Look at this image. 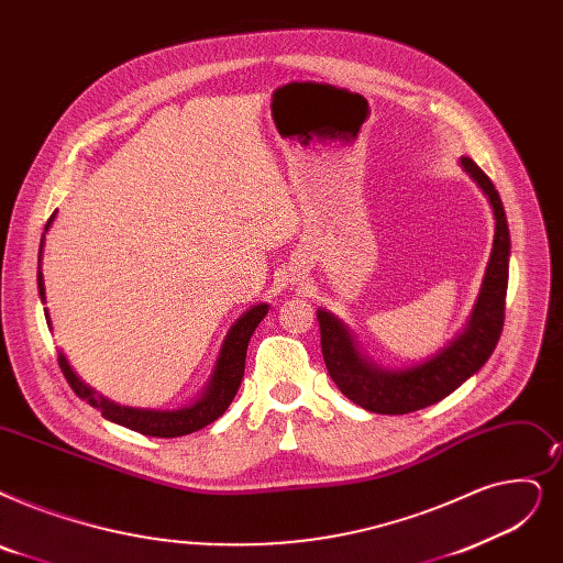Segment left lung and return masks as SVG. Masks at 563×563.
Masks as SVG:
<instances>
[{
  "label": "left lung",
  "instance_id": "obj_1",
  "mask_svg": "<svg viewBox=\"0 0 563 563\" xmlns=\"http://www.w3.org/2000/svg\"><path fill=\"white\" fill-rule=\"evenodd\" d=\"M495 213V241L487 262L481 295L467 320V327L432 358L405 371H386L365 358L350 329L327 310H317L322 333V354L335 386L358 407L375 413H409L444 400L449 394L478 373L495 352L506 310L510 234L499 192L483 169L467 156L460 158Z\"/></svg>",
  "mask_w": 563,
  "mask_h": 563
}]
</instances>
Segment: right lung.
I'll return each instance as SVG.
<instances>
[{"label": "right lung", "instance_id": "obj_1", "mask_svg": "<svg viewBox=\"0 0 563 563\" xmlns=\"http://www.w3.org/2000/svg\"><path fill=\"white\" fill-rule=\"evenodd\" d=\"M51 223H53V218L47 221L45 232H47V228H51ZM41 253H43V239H41V251H38V264H41ZM38 295H41V301L45 303V287H43L41 266H38ZM266 312H268V306L260 303L239 317L223 340L221 354H218L216 368L205 388V394L198 400H192L181 407H173V409H140V407L117 405L103 396H96L93 388H89L85 382H80V377L70 371V365L64 354H59L57 361H59V368H62L66 382L70 384L73 390H76V396L99 409L108 421L119 423V426H124L129 430L146 434V437H165V439L167 437H184L195 430H202L205 426L213 423L218 417H223L225 409L234 400L236 390L241 386V379H243V371H246V350H249L251 335L255 333L257 324L264 320ZM45 320L51 322L47 312H45Z\"/></svg>", "mask_w": 563, "mask_h": 563}]
</instances>
